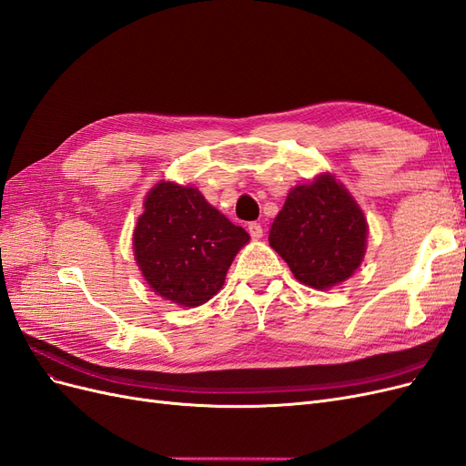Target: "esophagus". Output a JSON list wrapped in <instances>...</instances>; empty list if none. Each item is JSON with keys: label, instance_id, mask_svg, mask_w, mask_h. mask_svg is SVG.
Returning <instances> with one entry per match:
<instances>
[{"label": "esophagus", "instance_id": "34e87169", "mask_svg": "<svg viewBox=\"0 0 466 466\" xmlns=\"http://www.w3.org/2000/svg\"><path fill=\"white\" fill-rule=\"evenodd\" d=\"M247 229H248V233H250L252 238H260V237H262V225L257 223V221H250V223L247 225Z\"/></svg>", "mask_w": 466, "mask_h": 466}]
</instances>
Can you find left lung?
Returning a JSON list of instances; mask_svg holds the SVG:
<instances>
[{"instance_id": "obj_1", "label": "left lung", "mask_w": 466, "mask_h": 466, "mask_svg": "<svg viewBox=\"0 0 466 466\" xmlns=\"http://www.w3.org/2000/svg\"><path fill=\"white\" fill-rule=\"evenodd\" d=\"M270 247L295 279L330 289L354 274L368 245V221L332 175L293 187L270 228Z\"/></svg>"}]
</instances>
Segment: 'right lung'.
I'll list each match as a JSON object with an SVG mask.
<instances>
[{
  "label": "right lung",
  "instance_id": "add662e5",
  "mask_svg": "<svg viewBox=\"0 0 466 466\" xmlns=\"http://www.w3.org/2000/svg\"><path fill=\"white\" fill-rule=\"evenodd\" d=\"M248 233L208 204L196 187L161 180L144 202L134 229V257L163 299L198 307L221 289Z\"/></svg>",
  "mask_w": 466,
  "mask_h": 466
}]
</instances>
